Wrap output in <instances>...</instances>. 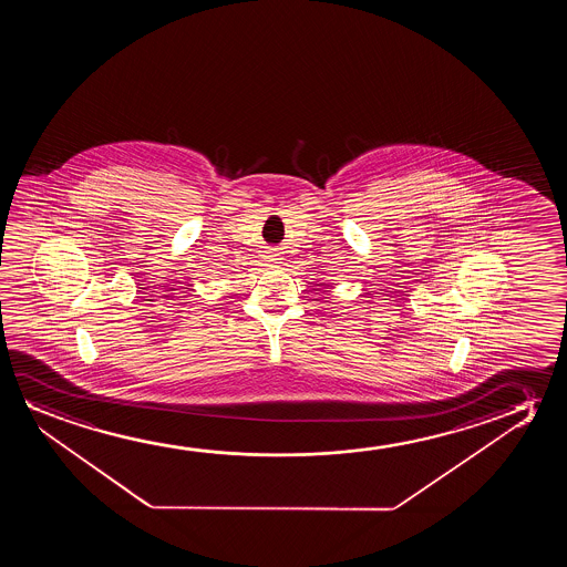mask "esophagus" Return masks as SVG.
Here are the masks:
<instances>
[{"label": "esophagus", "mask_w": 567, "mask_h": 567, "mask_svg": "<svg viewBox=\"0 0 567 567\" xmlns=\"http://www.w3.org/2000/svg\"><path fill=\"white\" fill-rule=\"evenodd\" d=\"M269 264H279V256H277V254H272V256H269Z\"/></svg>", "instance_id": "1"}]
</instances>
